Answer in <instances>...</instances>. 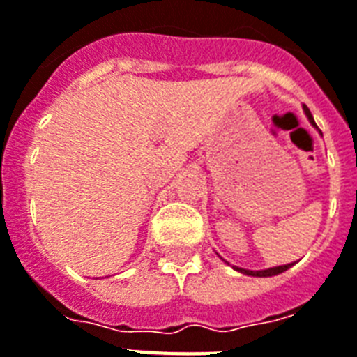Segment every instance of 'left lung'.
<instances>
[{
	"label": "left lung",
	"mask_w": 357,
	"mask_h": 357,
	"mask_svg": "<svg viewBox=\"0 0 357 357\" xmlns=\"http://www.w3.org/2000/svg\"><path fill=\"white\" fill-rule=\"evenodd\" d=\"M304 113H306V117H308V121L314 126H317L314 121V117H312V113H310V109L304 106ZM294 266V264H286V266H277V268H269V269H262V271H251V269H242V268H234L236 271H240V273H245V275H253V277H273V275H279L282 273V271H286V269H289Z\"/></svg>",
	"instance_id": "left-lung-1"
}]
</instances>
